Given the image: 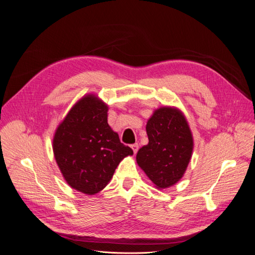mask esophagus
I'll use <instances>...</instances> for the list:
<instances>
[{"mask_svg":"<svg viewBox=\"0 0 255 255\" xmlns=\"http://www.w3.org/2000/svg\"><path fill=\"white\" fill-rule=\"evenodd\" d=\"M131 148H132V150H133L134 153H136L137 150H138V144H137V143L132 144V145H131Z\"/></svg>","mask_w":255,"mask_h":255,"instance_id":"obj_1","label":"esophagus"}]
</instances>
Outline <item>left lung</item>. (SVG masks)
<instances>
[{
  "label": "left lung",
  "instance_id": "8db88e82",
  "mask_svg": "<svg viewBox=\"0 0 255 255\" xmlns=\"http://www.w3.org/2000/svg\"><path fill=\"white\" fill-rule=\"evenodd\" d=\"M149 142L138 149L136 162L158 188H166L182 178L193 152V136L183 114L163 107L147 122Z\"/></svg>",
  "mask_w": 255,
  "mask_h": 255
}]
</instances>
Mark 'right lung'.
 <instances>
[{
	"label": "right lung",
	"instance_id": "right-lung-1",
	"mask_svg": "<svg viewBox=\"0 0 255 255\" xmlns=\"http://www.w3.org/2000/svg\"><path fill=\"white\" fill-rule=\"evenodd\" d=\"M108 107L94 95L81 98L57 128L53 150L68 184L87 195L101 192L132 149L108 125Z\"/></svg>",
	"mask_w": 255,
	"mask_h": 255
}]
</instances>
